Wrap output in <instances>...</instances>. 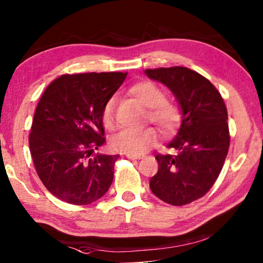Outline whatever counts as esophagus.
Instances as JSON below:
<instances>
[{
  "mask_svg": "<svg viewBox=\"0 0 263 263\" xmlns=\"http://www.w3.org/2000/svg\"><path fill=\"white\" fill-rule=\"evenodd\" d=\"M126 157L130 158V160H140V158H143L142 155H131V154H126Z\"/></svg>",
  "mask_w": 263,
  "mask_h": 263,
  "instance_id": "34e87169",
  "label": "esophagus"
}]
</instances>
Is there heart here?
I'll return each mask as SVG.
<instances>
[{"instance_id":"obj_1","label":"heart","mask_w":263,"mask_h":263,"mask_svg":"<svg viewBox=\"0 0 263 263\" xmlns=\"http://www.w3.org/2000/svg\"><path fill=\"white\" fill-rule=\"evenodd\" d=\"M130 94L147 108V119L160 130L169 135L180 125L181 112L175 103L165 100L164 91L150 81L136 83L130 88ZM116 99L108 100L102 110V123L107 128L116 125ZM157 142V135L153 128L142 131L123 130L110 138V147L123 154L142 155Z\"/></svg>"}]
</instances>
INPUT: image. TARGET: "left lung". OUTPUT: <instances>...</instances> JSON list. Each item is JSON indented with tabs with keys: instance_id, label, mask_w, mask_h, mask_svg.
<instances>
[{
	"instance_id": "8db88e82",
	"label": "left lung",
	"mask_w": 263,
	"mask_h": 263,
	"mask_svg": "<svg viewBox=\"0 0 263 263\" xmlns=\"http://www.w3.org/2000/svg\"><path fill=\"white\" fill-rule=\"evenodd\" d=\"M144 72L172 91L182 117L167 145L176 155H157L158 172L150 190L167 204H190L204 197L223 168L230 144L227 107L216 87L193 70L173 66Z\"/></svg>"
}]
</instances>
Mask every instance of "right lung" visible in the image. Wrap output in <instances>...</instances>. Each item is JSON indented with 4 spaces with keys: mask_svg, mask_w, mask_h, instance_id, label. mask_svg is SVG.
I'll return each mask as SVG.
<instances>
[{
    "mask_svg": "<svg viewBox=\"0 0 263 263\" xmlns=\"http://www.w3.org/2000/svg\"><path fill=\"white\" fill-rule=\"evenodd\" d=\"M126 75H63L44 91L29 133V149L44 186L61 200L91 204L112 184L118 155L89 156L105 143L102 110Z\"/></svg>",
    "mask_w": 263,
    "mask_h": 263,
    "instance_id": "1",
    "label": "right lung"
}]
</instances>
